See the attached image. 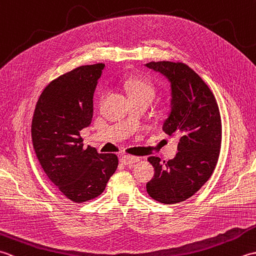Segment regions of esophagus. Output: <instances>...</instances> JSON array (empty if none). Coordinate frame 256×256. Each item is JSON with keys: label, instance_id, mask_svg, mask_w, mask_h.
<instances>
[{"label": "esophagus", "instance_id": "1", "mask_svg": "<svg viewBox=\"0 0 256 256\" xmlns=\"http://www.w3.org/2000/svg\"><path fill=\"white\" fill-rule=\"evenodd\" d=\"M121 162L123 165H131V164H135V162H138L140 160L138 157H134V156H128V155H124L121 157Z\"/></svg>", "mask_w": 256, "mask_h": 256}]
</instances>
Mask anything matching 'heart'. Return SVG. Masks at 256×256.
Returning <instances> with one entry per match:
<instances>
[{"instance_id":"heart-1","label":"heart","mask_w":256,"mask_h":256,"mask_svg":"<svg viewBox=\"0 0 256 256\" xmlns=\"http://www.w3.org/2000/svg\"><path fill=\"white\" fill-rule=\"evenodd\" d=\"M123 88L126 90L131 100L145 99L152 101L155 96V86L148 79L138 77H128L123 81ZM106 96V91H101L99 94V103H102Z\"/></svg>"}]
</instances>
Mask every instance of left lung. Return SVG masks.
<instances>
[{
  "mask_svg": "<svg viewBox=\"0 0 256 256\" xmlns=\"http://www.w3.org/2000/svg\"><path fill=\"white\" fill-rule=\"evenodd\" d=\"M145 66L170 82V113L162 131L178 138L175 158L162 164L160 157H148L155 174L146 190L162 204H178L208 182L218 162L222 138L219 106L209 86L186 64L150 62Z\"/></svg>",
  "mask_w": 256,
  "mask_h": 256,
  "instance_id": "1",
  "label": "left lung"
}]
</instances>
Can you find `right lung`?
Masks as SVG:
<instances>
[{
  "instance_id": "add662e5",
  "label": "right lung",
  "mask_w": 256,
  "mask_h": 256,
  "mask_svg": "<svg viewBox=\"0 0 256 256\" xmlns=\"http://www.w3.org/2000/svg\"><path fill=\"white\" fill-rule=\"evenodd\" d=\"M104 64L80 66L52 80L32 116V140L47 177L74 202L100 196L116 170V154L84 148L80 131L94 116V94Z\"/></svg>"
}]
</instances>
